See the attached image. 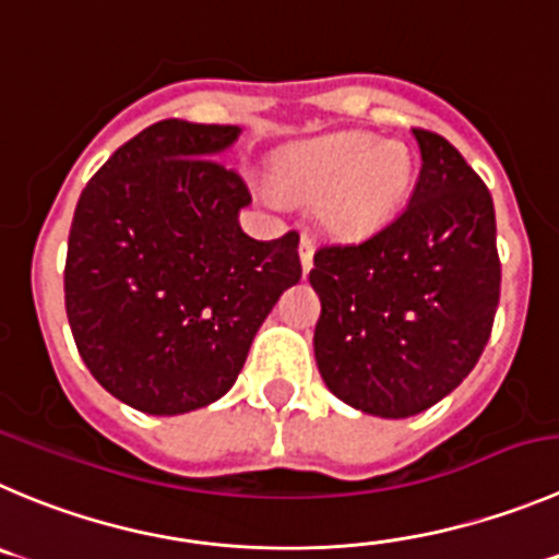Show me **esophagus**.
<instances>
[{
    "instance_id": "obj_1",
    "label": "esophagus",
    "mask_w": 559,
    "mask_h": 559,
    "mask_svg": "<svg viewBox=\"0 0 559 559\" xmlns=\"http://www.w3.org/2000/svg\"><path fill=\"white\" fill-rule=\"evenodd\" d=\"M312 252H316V243H312V238L310 236H301L299 258H301V269H305V274L312 269Z\"/></svg>"
}]
</instances>
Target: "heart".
<instances>
[{"mask_svg": "<svg viewBox=\"0 0 559 559\" xmlns=\"http://www.w3.org/2000/svg\"><path fill=\"white\" fill-rule=\"evenodd\" d=\"M408 183L412 158L406 147L356 131L310 142L280 167V186L305 200L323 197L326 227L348 238L386 225L401 209Z\"/></svg>", "mask_w": 559, "mask_h": 559, "instance_id": "b5f03b06", "label": "heart"}]
</instances>
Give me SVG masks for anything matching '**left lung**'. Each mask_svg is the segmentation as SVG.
Instances as JSON below:
<instances>
[{
  "label": "left lung",
  "mask_w": 559,
  "mask_h": 559,
  "mask_svg": "<svg viewBox=\"0 0 559 559\" xmlns=\"http://www.w3.org/2000/svg\"><path fill=\"white\" fill-rule=\"evenodd\" d=\"M423 167L406 209L381 230L316 252V362L329 390L376 417H412L480 359L502 265L491 191L433 131L414 129Z\"/></svg>",
  "instance_id": "8db88e82"
}]
</instances>
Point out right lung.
Listing matches in <instances>:
<instances>
[{
  "mask_svg": "<svg viewBox=\"0 0 559 559\" xmlns=\"http://www.w3.org/2000/svg\"><path fill=\"white\" fill-rule=\"evenodd\" d=\"M238 126L162 120L111 153L73 214L66 312L84 365L145 414L219 401L276 299L301 280L299 233L254 241L219 153Z\"/></svg>",
  "mask_w": 559,
  "mask_h": 559,
  "instance_id": "right-lung-1",
  "label": "right lung"
}]
</instances>
